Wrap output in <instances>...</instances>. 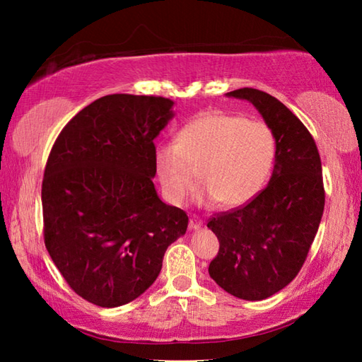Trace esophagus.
Here are the masks:
<instances>
[{
  "instance_id": "obj_1",
  "label": "esophagus",
  "mask_w": 362,
  "mask_h": 362,
  "mask_svg": "<svg viewBox=\"0 0 362 362\" xmlns=\"http://www.w3.org/2000/svg\"><path fill=\"white\" fill-rule=\"evenodd\" d=\"M201 225H203V220H201L198 216L189 217V222H188V228L189 230H198Z\"/></svg>"
}]
</instances>
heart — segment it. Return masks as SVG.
<instances>
[{
  "instance_id": "1",
  "label": "heart",
  "mask_w": 362,
  "mask_h": 362,
  "mask_svg": "<svg viewBox=\"0 0 362 362\" xmlns=\"http://www.w3.org/2000/svg\"><path fill=\"white\" fill-rule=\"evenodd\" d=\"M276 155L274 132L265 121L228 112L204 113L189 121L179 140L156 146L155 166L163 193L182 204L198 182L201 201L222 207L246 204L260 192Z\"/></svg>"
}]
</instances>
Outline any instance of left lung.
<instances>
[{"instance_id": "obj_1", "label": "left lung", "mask_w": 362, "mask_h": 362, "mask_svg": "<svg viewBox=\"0 0 362 362\" xmlns=\"http://www.w3.org/2000/svg\"><path fill=\"white\" fill-rule=\"evenodd\" d=\"M226 95L259 110L274 132L276 155L260 193L207 222L220 244L209 274L231 296L263 300L297 276L320 228L326 201L321 158L303 122L273 95L252 88Z\"/></svg>"}]
</instances>
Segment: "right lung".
<instances>
[{
	"instance_id": "right-lung-1",
	"label": "right lung",
	"mask_w": 362,
	"mask_h": 362,
	"mask_svg": "<svg viewBox=\"0 0 362 362\" xmlns=\"http://www.w3.org/2000/svg\"><path fill=\"white\" fill-rule=\"evenodd\" d=\"M174 102L112 94L73 116L49 153L41 201L45 244L79 297L113 308L155 283L185 211L153 185L155 140Z\"/></svg>"
}]
</instances>
